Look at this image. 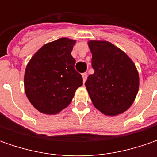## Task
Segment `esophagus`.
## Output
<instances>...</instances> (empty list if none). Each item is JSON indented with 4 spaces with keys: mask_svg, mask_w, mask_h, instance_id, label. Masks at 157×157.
Listing matches in <instances>:
<instances>
[{
    "mask_svg": "<svg viewBox=\"0 0 157 157\" xmlns=\"http://www.w3.org/2000/svg\"><path fill=\"white\" fill-rule=\"evenodd\" d=\"M82 78H83V82L85 83L86 80V78H87V73H86V72L83 73V74H82Z\"/></svg>",
    "mask_w": 157,
    "mask_h": 157,
    "instance_id": "34e87169",
    "label": "esophagus"
}]
</instances>
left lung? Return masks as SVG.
Returning a JSON list of instances; mask_svg holds the SVG:
<instances>
[{"mask_svg": "<svg viewBox=\"0 0 157 157\" xmlns=\"http://www.w3.org/2000/svg\"><path fill=\"white\" fill-rule=\"evenodd\" d=\"M94 74L85 83L94 105L105 115L129 108L139 89L135 63L118 47L106 41H90Z\"/></svg>", "mask_w": 157, "mask_h": 157, "instance_id": "8db88e82", "label": "left lung"}]
</instances>
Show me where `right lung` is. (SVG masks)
<instances>
[{"label": "right lung", "instance_id": "1", "mask_svg": "<svg viewBox=\"0 0 157 157\" xmlns=\"http://www.w3.org/2000/svg\"><path fill=\"white\" fill-rule=\"evenodd\" d=\"M75 40L60 38L46 44L28 63L24 75L25 94L35 108L56 114L71 103L83 78L74 68L71 51Z\"/></svg>", "mask_w": 157, "mask_h": 157}]
</instances>
